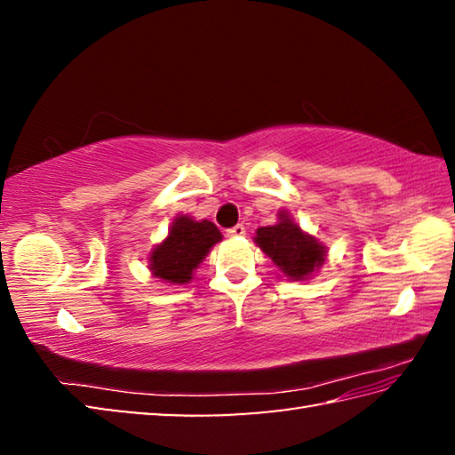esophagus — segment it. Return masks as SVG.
<instances>
[{
    "mask_svg": "<svg viewBox=\"0 0 455 455\" xmlns=\"http://www.w3.org/2000/svg\"><path fill=\"white\" fill-rule=\"evenodd\" d=\"M244 227L243 225H236V227H233V228H228L227 230V236H230V238H238V236H244Z\"/></svg>",
    "mask_w": 455,
    "mask_h": 455,
    "instance_id": "obj_1",
    "label": "esophagus"
}]
</instances>
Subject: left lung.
Masks as SVG:
<instances>
[{
	"mask_svg": "<svg viewBox=\"0 0 455 455\" xmlns=\"http://www.w3.org/2000/svg\"><path fill=\"white\" fill-rule=\"evenodd\" d=\"M276 217L279 220L275 225L257 228V246L289 281H309L325 265L327 246L319 238L305 233L292 220L291 212L279 211Z\"/></svg>",
	"mask_w": 455,
	"mask_h": 455,
	"instance_id": "left-lung-1",
	"label": "left lung"
}]
</instances>
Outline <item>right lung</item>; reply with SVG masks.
Returning a JSON list of instances; mask_svg holds the SVG:
<instances>
[{
  "label": "right lung",
  "instance_id": "add662e5",
  "mask_svg": "<svg viewBox=\"0 0 455 455\" xmlns=\"http://www.w3.org/2000/svg\"><path fill=\"white\" fill-rule=\"evenodd\" d=\"M220 241V230L211 220H195L188 214H179L164 241L150 251V273L163 283L187 284L212 246Z\"/></svg>",
  "mask_w": 455,
  "mask_h": 455
}]
</instances>
